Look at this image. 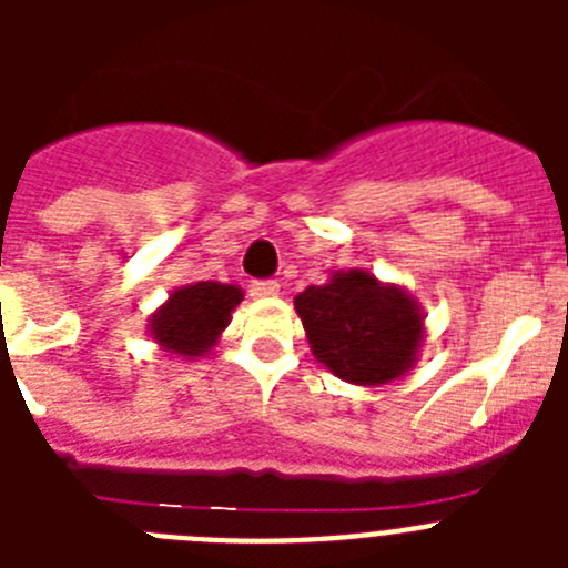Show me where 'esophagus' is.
Segmentation results:
<instances>
[{"instance_id":"1","label":"esophagus","mask_w":568,"mask_h":568,"mask_svg":"<svg viewBox=\"0 0 568 568\" xmlns=\"http://www.w3.org/2000/svg\"><path fill=\"white\" fill-rule=\"evenodd\" d=\"M278 290V281H253V284H250V295H253V298H275Z\"/></svg>"}]
</instances>
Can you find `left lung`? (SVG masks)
Instances as JSON below:
<instances>
[{"instance_id": "obj_1", "label": "left lung", "mask_w": 568, "mask_h": 568, "mask_svg": "<svg viewBox=\"0 0 568 568\" xmlns=\"http://www.w3.org/2000/svg\"><path fill=\"white\" fill-rule=\"evenodd\" d=\"M310 349L341 381L381 386L415 366L424 344L420 304L369 270H335L327 284L295 295Z\"/></svg>"}]
</instances>
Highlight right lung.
Returning a JSON list of instances; mask_svg holds the SVG:
<instances>
[{
  "instance_id": "1",
  "label": "right lung",
  "mask_w": 568,
  "mask_h": 568,
  "mask_svg": "<svg viewBox=\"0 0 568 568\" xmlns=\"http://www.w3.org/2000/svg\"><path fill=\"white\" fill-rule=\"evenodd\" d=\"M241 298L244 290L239 284H222V281L184 284L173 290L162 307L150 315V338L175 358H202L219 344Z\"/></svg>"
}]
</instances>
